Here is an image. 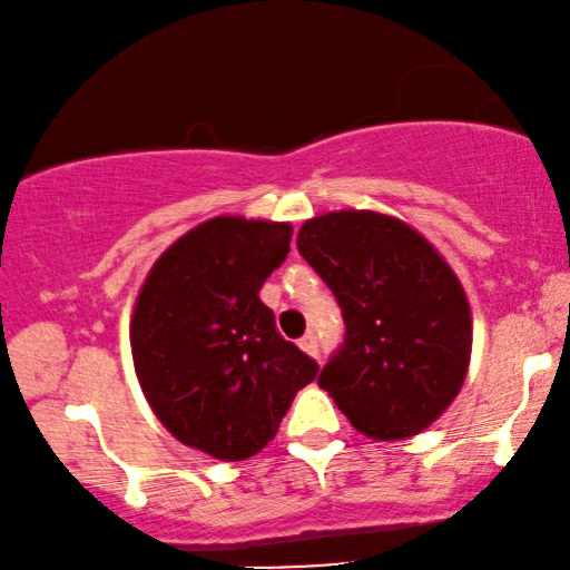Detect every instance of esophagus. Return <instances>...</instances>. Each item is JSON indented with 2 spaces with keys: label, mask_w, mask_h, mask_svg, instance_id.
Here are the masks:
<instances>
[{
  "label": "esophagus",
  "mask_w": 570,
  "mask_h": 570,
  "mask_svg": "<svg viewBox=\"0 0 570 570\" xmlns=\"http://www.w3.org/2000/svg\"><path fill=\"white\" fill-rule=\"evenodd\" d=\"M299 347L305 350L307 355H318V336H315L313 331H307V334L299 338Z\"/></svg>",
  "instance_id": "esophagus-1"
}]
</instances>
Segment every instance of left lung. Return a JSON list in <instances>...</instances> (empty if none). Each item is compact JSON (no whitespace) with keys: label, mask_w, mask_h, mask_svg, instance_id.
Listing matches in <instances>:
<instances>
[{"label":"left lung","mask_w":570,"mask_h":570,"mask_svg":"<svg viewBox=\"0 0 570 570\" xmlns=\"http://www.w3.org/2000/svg\"><path fill=\"white\" fill-rule=\"evenodd\" d=\"M297 249L344 318L321 389L365 436L421 434L458 397L471 360V307L455 273L415 228L371 210L307 220Z\"/></svg>","instance_id":"8db88e82"}]
</instances>
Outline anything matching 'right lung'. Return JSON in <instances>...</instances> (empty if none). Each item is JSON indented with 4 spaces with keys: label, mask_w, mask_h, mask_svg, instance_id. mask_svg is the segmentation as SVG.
<instances>
[{
    "label": "right lung",
    "mask_w": 570,
    "mask_h": 570,
    "mask_svg": "<svg viewBox=\"0 0 570 570\" xmlns=\"http://www.w3.org/2000/svg\"><path fill=\"white\" fill-rule=\"evenodd\" d=\"M289 242V223L220 215L170 244L136 297L131 352L144 397L178 442L226 463L257 455L318 376L261 299Z\"/></svg>",
    "instance_id": "1"
}]
</instances>
